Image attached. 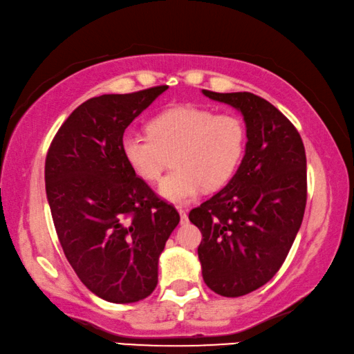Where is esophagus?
Returning a JSON list of instances; mask_svg holds the SVG:
<instances>
[{
	"mask_svg": "<svg viewBox=\"0 0 354 354\" xmlns=\"http://www.w3.org/2000/svg\"><path fill=\"white\" fill-rule=\"evenodd\" d=\"M178 212H179V217H181V223L187 222V211L183 209V207H178Z\"/></svg>",
	"mask_w": 354,
	"mask_h": 354,
	"instance_id": "obj_1",
	"label": "esophagus"
}]
</instances>
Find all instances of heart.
Returning a JSON list of instances; mask_svg holds the SVG:
<instances>
[{"label": "heart", "mask_w": 354, "mask_h": 354, "mask_svg": "<svg viewBox=\"0 0 354 354\" xmlns=\"http://www.w3.org/2000/svg\"><path fill=\"white\" fill-rule=\"evenodd\" d=\"M248 145L243 118L194 105L175 106L149 121L148 133L127 132L121 151L136 175L159 183L171 156L173 170L160 184V195L184 203L201 189L216 190L233 178Z\"/></svg>", "instance_id": "1"}]
</instances>
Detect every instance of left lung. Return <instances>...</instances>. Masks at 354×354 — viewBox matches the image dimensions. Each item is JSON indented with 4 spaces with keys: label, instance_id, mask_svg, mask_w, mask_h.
I'll list each match as a JSON object with an SVG mask.
<instances>
[{
    "label": "left lung",
    "instance_id": "8db88e82",
    "mask_svg": "<svg viewBox=\"0 0 354 354\" xmlns=\"http://www.w3.org/2000/svg\"><path fill=\"white\" fill-rule=\"evenodd\" d=\"M244 115L245 154L225 187L189 212L201 232L205 283L238 298L269 282L283 265L304 217L307 162L299 132L282 111L252 93H214Z\"/></svg>",
    "mask_w": 354,
    "mask_h": 354
}]
</instances>
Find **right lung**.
<instances>
[{"mask_svg": "<svg viewBox=\"0 0 354 354\" xmlns=\"http://www.w3.org/2000/svg\"><path fill=\"white\" fill-rule=\"evenodd\" d=\"M168 86L91 97L72 111L50 143L46 190L56 234L78 279L109 302L153 293L159 255L179 223L124 159L127 126Z\"/></svg>", "mask_w": 354, "mask_h": 354, "instance_id": "1", "label": "right lung"}]
</instances>
